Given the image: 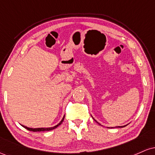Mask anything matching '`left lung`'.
I'll return each mask as SVG.
<instances>
[{"label":"left lung","instance_id":"8db88e82","mask_svg":"<svg viewBox=\"0 0 155 155\" xmlns=\"http://www.w3.org/2000/svg\"><path fill=\"white\" fill-rule=\"evenodd\" d=\"M92 119H94L93 117H92ZM94 120H95L96 122H97V121H96V120H95V119H94ZM97 123H98V122H97ZM98 124H101L100 123H98ZM125 126H126V125H124V126H118V127H125ZM108 128H110V127H108ZM111 128H112V127H111Z\"/></svg>","mask_w":155,"mask_h":155}]
</instances>
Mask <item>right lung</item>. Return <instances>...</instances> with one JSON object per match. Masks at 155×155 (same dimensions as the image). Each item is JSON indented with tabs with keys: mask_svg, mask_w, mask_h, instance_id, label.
Masks as SVG:
<instances>
[{
	"mask_svg": "<svg viewBox=\"0 0 155 155\" xmlns=\"http://www.w3.org/2000/svg\"><path fill=\"white\" fill-rule=\"evenodd\" d=\"M64 118H65V116L63 117V119H62V120L60 121L59 123H58V124H56V125L54 126V127H39V128H31V127H26V126L22 125V124H21V125H22L23 127H25V129L28 130H30V131H33V132H41V131H49V130H51L55 129V128H56V127H58V126L60 125V124H62V122H63Z\"/></svg>",
	"mask_w": 155,
	"mask_h": 155,
	"instance_id": "add662e5",
	"label": "right lung"
}]
</instances>
